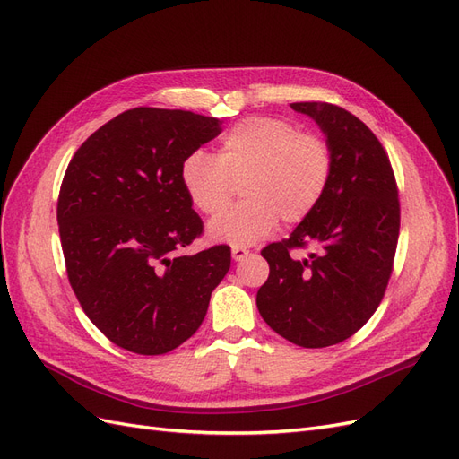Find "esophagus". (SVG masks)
I'll list each match as a JSON object with an SVG mask.
<instances>
[{
    "label": "esophagus",
    "instance_id": "esophagus-1",
    "mask_svg": "<svg viewBox=\"0 0 459 459\" xmlns=\"http://www.w3.org/2000/svg\"><path fill=\"white\" fill-rule=\"evenodd\" d=\"M231 256H233V260H243L245 256H248V251H247V248H243V247H233L231 248Z\"/></svg>",
    "mask_w": 459,
    "mask_h": 459
}]
</instances>
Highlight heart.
Instances as JSON below:
<instances>
[{"label": "heart", "mask_w": 459, "mask_h": 459, "mask_svg": "<svg viewBox=\"0 0 459 459\" xmlns=\"http://www.w3.org/2000/svg\"><path fill=\"white\" fill-rule=\"evenodd\" d=\"M333 172V152L317 134L293 122L251 117L220 140L216 157L193 151L179 166V182L191 204L217 214L229 204L234 184L246 201L216 216L208 238L235 247L255 245L277 226L299 224L322 201Z\"/></svg>", "instance_id": "b5f03b06"}]
</instances>
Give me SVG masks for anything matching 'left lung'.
<instances>
[{
    "instance_id": "8db88e82",
    "label": "left lung",
    "mask_w": 459,
    "mask_h": 459,
    "mask_svg": "<svg viewBox=\"0 0 459 459\" xmlns=\"http://www.w3.org/2000/svg\"><path fill=\"white\" fill-rule=\"evenodd\" d=\"M327 137L333 172L322 201L289 235L262 248L270 264L256 307L275 333L304 349L352 337L377 310L393 273L400 203L391 160L366 124L331 103H290ZM314 244L299 261L288 253Z\"/></svg>"
}]
</instances>
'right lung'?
Segmentation results:
<instances>
[{"mask_svg":"<svg viewBox=\"0 0 459 459\" xmlns=\"http://www.w3.org/2000/svg\"><path fill=\"white\" fill-rule=\"evenodd\" d=\"M221 132L189 110L137 107L93 132L65 172L57 221L68 281L120 349L157 356L199 329L231 251L184 247L203 233L179 166Z\"/></svg>","mask_w":459,"mask_h":459,"instance_id":"add662e5","label":"right lung"}]
</instances>
